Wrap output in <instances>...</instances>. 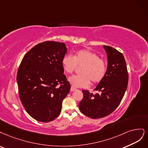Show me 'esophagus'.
I'll use <instances>...</instances> for the list:
<instances>
[{
	"mask_svg": "<svg viewBox=\"0 0 148 148\" xmlns=\"http://www.w3.org/2000/svg\"><path fill=\"white\" fill-rule=\"evenodd\" d=\"M77 89L76 88H75L74 87H71V92H73V91H75V90H76Z\"/></svg>",
	"mask_w": 148,
	"mask_h": 148,
	"instance_id": "1",
	"label": "esophagus"
}]
</instances>
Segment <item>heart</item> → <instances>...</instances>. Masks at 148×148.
<instances>
[{"mask_svg":"<svg viewBox=\"0 0 148 148\" xmlns=\"http://www.w3.org/2000/svg\"><path fill=\"white\" fill-rule=\"evenodd\" d=\"M64 71L68 74H72L78 68L82 74L73 75L69 81L73 86L78 88H86L90 82L97 84L101 82L107 71V63L98 55L88 50H80L73 56L66 55L62 60Z\"/></svg>","mask_w":148,"mask_h":148,"instance_id":"b5f03b06","label":"heart"}]
</instances>
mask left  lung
Instances as JSON below:
<instances>
[{"instance_id":"1","label":"left lung","mask_w":148,"mask_h":148,"mask_svg":"<svg viewBox=\"0 0 148 148\" xmlns=\"http://www.w3.org/2000/svg\"><path fill=\"white\" fill-rule=\"evenodd\" d=\"M108 56L105 77L95 90L100 93H90L82 90L83 99L79 104L81 112L92 119L106 117L117 108L124 96L128 82V74L124 57L122 53L104 45Z\"/></svg>"}]
</instances>
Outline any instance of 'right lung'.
I'll return each mask as SVG.
<instances>
[{
    "mask_svg": "<svg viewBox=\"0 0 148 148\" xmlns=\"http://www.w3.org/2000/svg\"><path fill=\"white\" fill-rule=\"evenodd\" d=\"M66 51L63 42H43L25 54L19 66V97L36 121L51 122L61 112L62 101L71 88L62 65Z\"/></svg>",
    "mask_w": 148,
    "mask_h": 148,
    "instance_id": "add662e5",
    "label": "right lung"
}]
</instances>
